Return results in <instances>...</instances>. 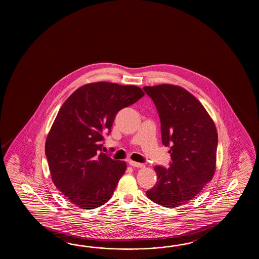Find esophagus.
<instances>
[{"label": "esophagus", "mask_w": 259, "mask_h": 259, "mask_svg": "<svg viewBox=\"0 0 259 259\" xmlns=\"http://www.w3.org/2000/svg\"><path fill=\"white\" fill-rule=\"evenodd\" d=\"M128 164L133 166V167H143L144 165L143 164H141V163H138V162H135V161H128Z\"/></svg>", "instance_id": "esophagus-1"}]
</instances>
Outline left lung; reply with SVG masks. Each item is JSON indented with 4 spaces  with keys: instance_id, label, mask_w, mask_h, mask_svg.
I'll use <instances>...</instances> for the list:
<instances>
[{
    "instance_id": "1",
    "label": "left lung",
    "mask_w": 259,
    "mask_h": 259,
    "mask_svg": "<svg viewBox=\"0 0 259 259\" xmlns=\"http://www.w3.org/2000/svg\"><path fill=\"white\" fill-rule=\"evenodd\" d=\"M159 115L162 143L170 147L168 167L155 165L157 182L150 200L178 207L194 198L215 170L218 133L203 105L185 89L162 84L143 87Z\"/></svg>"
}]
</instances>
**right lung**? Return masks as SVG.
I'll list each match as a JSON object with an SVG mask.
<instances>
[{
    "mask_svg": "<svg viewBox=\"0 0 259 259\" xmlns=\"http://www.w3.org/2000/svg\"><path fill=\"white\" fill-rule=\"evenodd\" d=\"M144 95L137 86L95 82L77 89L61 106L45 143L53 182L83 209L105 204L127 168L102 152L116 114Z\"/></svg>",
    "mask_w": 259,
    "mask_h": 259,
    "instance_id": "right-lung-1",
    "label": "right lung"
}]
</instances>
